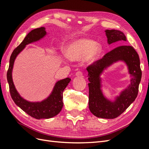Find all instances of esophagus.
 Wrapping results in <instances>:
<instances>
[{"label": "esophagus", "mask_w": 149, "mask_h": 149, "mask_svg": "<svg viewBox=\"0 0 149 149\" xmlns=\"http://www.w3.org/2000/svg\"><path fill=\"white\" fill-rule=\"evenodd\" d=\"M76 76H78V77H82L83 76V73L81 71H78L76 73Z\"/></svg>", "instance_id": "34e87169"}]
</instances>
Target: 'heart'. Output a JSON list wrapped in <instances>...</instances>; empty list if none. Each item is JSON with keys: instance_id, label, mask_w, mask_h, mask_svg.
I'll return each mask as SVG.
<instances>
[{"instance_id": "heart-1", "label": "heart", "mask_w": 149, "mask_h": 149, "mask_svg": "<svg viewBox=\"0 0 149 149\" xmlns=\"http://www.w3.org/2000/svg\"><path fill=\"white\" fill-rule=\"evenodd\" d=\"M101 53V47L91 40L82 39L70 44L68 47L67 56L74 61L84 58L89 63L96 60Z\"/></svg>"}]
</instances>
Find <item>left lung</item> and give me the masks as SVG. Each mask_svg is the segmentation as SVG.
Returning <instances> with one entry per match:
<instances>
[{
	"instance_id": "8db88e82",
	"label": "left lung",
	"mask_w": 149,
	"mask_h": 149,
	"mask_svg": "<svg viewBox=\"0 0 149 149\" xmlns=\"http://www.w3.org/2000/svg\"><path fill=\"white\" fill-rule=\"evenodd\" d=\"M107 43L111 44L119 40L126 41L123 32L116 30H106ZM119 60L124 61L128 66L130 73L133 76L132 83L121 93L114 102L106 100L100 89L99 75L104 68ZM86 70L88 71L89 107L91 113L97 118L114 119L118 118L135 101L139 92L142 77L139 55L131 46L122 45L107 53L101 59L93 62Z\"/></svg>"
}]
</instances>
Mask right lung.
I'll return each instance as SVG.
<instances>
[{"label": "right lung", "mask_w": 149, "mask_h": 149, "mask_svg": "<svg viewBox=\"0 0 149 149\" xmlns=\"http://www.w3.org/2000/svg\"><path fill=\"white\" fill-rule=\"evenodd\" d=\"M44 27H40L31 30L26 36L23 42L13 51L7 73L9 91L13 101L26 114L37 119H49L59 113L63 106V92L71 81L70 78H66L58 81L51 95L47 100L40 102H29L20 97L17 93L12 78V71L15 58L26 45L43 38L47 33Z\"/></svg>", "instance_id": "1"}]
</instances>
